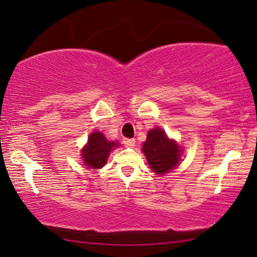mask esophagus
Instances as JSON below:
<instances>
[{
	"instance_id": "obj_1",
	"label": "esophagus",
	"mask_w": 257,
	"mask_h": 257,
	"mask_svg": "<svg viewBox=\"0 0 257 257\" xmlns=\"http://www.w3.org/2000/svg\"><path fill=\"white\" fill-rule=\"evenodd\" d=\"M123 144H124V146H127V147H132V146H134L135 145V139L134 138H123Z\"/></svg>"
}]
</instances>
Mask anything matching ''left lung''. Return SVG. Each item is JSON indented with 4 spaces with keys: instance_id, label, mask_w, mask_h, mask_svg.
<instances>
[{
    "instance_id": "1",
    "label": "left lung",
    "mask_w": 257,
    "mask_h": 257,
    "mask_svg": "<svg viewBox=\"0 0 257 257\" xmlns=\"http://www.w3.org/2000/svg\"><path fill=\"white\" fill-rule=\"evenodd\" d=\"M150 168L158 175L167 173L179 162L180 147L175 141H170L162 129L150 130L146 142L143 144Z\"/></svg>"
}]
</instances>
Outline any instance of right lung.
Returning <instances> with one entry per match:
<instances>
[{
    "label": "right lung",
    "mask_w": 257,
    "mask_h": 257,
    "mask_svg": "<svg viewBox=\"0 0 257 257\" xmlns=\"http://www.w3.org/2000/svg\"><path fill=\"white\" fill-rule=\"evenodd\" d=\"M116 146L118 144L114 142H107L102 133H92L88 137V144L81 151L85 165L92 169L102 168L106 163L111 150Z\"/></svg>",
    "instance_id": "right-lung-1"
}]
</instances>
